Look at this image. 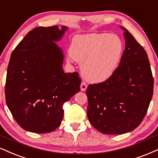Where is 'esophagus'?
<instances>
[{"label":"esophagus","mask_w":158,"mask_h":158,"mask_svg":"<svg viewBox=\"0 0 158 158\" xmlns=\"http://www.w3.org/2000/svg\"><path fill=\"white\" fill-rule=\"evenodd\" d=\"M80 87H81V91H85V90H86L87 87V85L85 82V81H81Z\"/></svg>","instance_id":"1"}]
</instances>
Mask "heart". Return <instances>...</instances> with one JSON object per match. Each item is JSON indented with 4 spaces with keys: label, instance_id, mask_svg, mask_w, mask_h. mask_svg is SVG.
<instances>
[{
    "label": "heart",
    "instance_id": "b5f03b06",
    "mask_svg": "<svg viewBox=\"0 0 158 158\" xmlns=\"http://www.w3.org/2000/svg\"><path fill=\"white\" fill-rule=\"evenodd\" d=\"M69 52L72 58L81 63V73L85 79L102 82L112 77L118 67L123 45L115 35H77L72 39Z\"/></svg>",
    "mask_w": 158,
    "mask_h": 158
}]
</instances>
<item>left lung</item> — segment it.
<instances>
[{"mask_svg":"<svg viewBox=\"0 0 158 158\" xmlns=\"http://www.w3.org/2000/svg\"><path fill=\"white\" fill-rule=\"evenodd\" d=\"M119 66L103 82L89 85L87 117L103 134L121 135L138 127L153 96L154 80L147 54L126 28Z\"/></svg>","mask_w":158,"mask_h":158,"instance_id":"8db88e82","label":"left lung"}]
</instances>
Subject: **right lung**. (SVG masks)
I'll use <instances>...</instances> for the list:
<instances>
[{
  "label": "right lung",
  "mask_w": 158,
  "mask_h": 158,
  "mask_svg": "<svg viewBox=\"0 0 158 158\" xmlns=\"http://www.w3.org/2000/svg\"><path fill=\"white\" fill-rule=\"evenodd\" d=\"M67 30L57 26L30 31L12 51L6 79V102L16 122L26 131L48 133L64 115L62 106L80 90L77 72L65 73L64 56L54 42Z\"/></svg>",
  "instance_id": "add662e5"
}]
</instances>
